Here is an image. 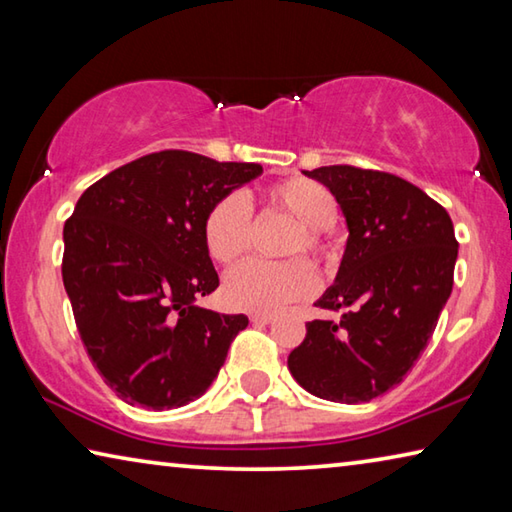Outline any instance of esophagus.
I'll use <instances>...</instances> for the list:
<instances>
[{"label": "esophagus", "mask_w": 512, "mask_h": 512, "mask_svg": "<svg viewBox=\"0 0 512 512\" xmlns=\"http://www.w3.org/2000/svg\"><path fill=\"white\" fill-rule=\"evenodd\" d=\"M273 320H275L273 314H253V316H250V323H255V325H268V323H273Z\"/></svg>", "instance_id": "esophagus-1"}]
</instances>
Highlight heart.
<instances>
[{"label": "heart", "mask_w": 512, "mask_h": 512, "mask_svg": "<svg viewBox=\"0 0 512 512\" xmlns=\"http://www.w3.org/2000/svg\"><path fill=\"white\" fill-rule=\"evenodd\" d=\"M266 203L298 223L289 253L323 257L327 253L320 230L332 228L339 205L327 187L309 178H289L266 189ZM253 232V214L244 196L225 194L212 203L203 219V244L214 262L232 264L246 253ZM316 291V277L305 262H264L246 259L223 277V300L232 309L277 311Z\"/></svg>", "instance_id": "b5f03b06"}]
</instances>
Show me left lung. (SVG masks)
<instances>
[{
	"label": "left lung",
	"mask_w": 512,
	"mask_h": 512,
	"mask_svg": "<svg viewBox=\"0 0 512 512\" xmlns=\"http://www.w3.org/2000/svg\"><path fill=\"white\" fill-rule=\"evenodd\" d=\"M323 183L348 225L339 273L289 354L293 379L320 400L357 404L391 391L427 348L452 296L454 223L433 198L384 171L334 164L305 171Z\"/></svg>",
	"instance_id": "left-lung-1"
}]
</instances>
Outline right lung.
<instances>
[{
  "instance_id": "add662e5",
  "label": "right lung",
  "mask_w": 512,
  "mask_h": 512,
  "mask_svg": "<svg viewBox=\"0 0 512 512\" xmlns=\"http://www.w3.org/2000/svg\"><path fill=\"white\" fill-rule=\"evenodd\" d=\"M259 164L144 155L88 187L63 228V284L90 359L128 404L178 409L219 375L244 314L196 305L219 287L203 244L212 203Z\"/></svg>"
}]
</instances>
